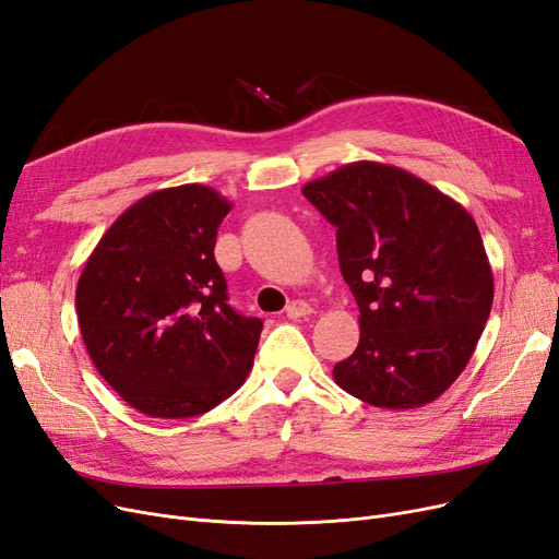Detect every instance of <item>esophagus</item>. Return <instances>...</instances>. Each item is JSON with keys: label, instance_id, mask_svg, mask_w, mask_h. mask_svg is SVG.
Segmentation results:
<instances>
[{"label": "esophagus", "instance_id": "esophagus-1", "mask_svg": "<svg viewBox=\"0 0 559 559\" xmlns=\"http://www.w3.org/2000/svg\"><path fill=\"white\" fill-rule=\"evenodd\" d=\"M312 308L308 306L306 300H292L289 306H286V317L289 319H298V317H310Z\"/></svg>", "mask_w": 559, "mask_h": 559}]
</instances>
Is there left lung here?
I'll use <instances>...</instances> for the list:
<instances>
[{"mask_svg": "<svg viewBox=\"0 0 559 559\" xmlns=\"http://www.w3.org/2000/svg\"><path fill=\"white\" fill-rule=\"evenodd\" d=\"M337 228L359 306V345L335 384L376 408L411 411L462 376L492 310L495 277L473 216L394 165L359 160L302 186Z\"/></svg>", "mask_w": 559, "mask_h": 559, "instance_id": "obj_1", "label": "left lung"}]
</instances>
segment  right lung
Instances as JSON below:
<instances>
[{
    "mask_svg": "<svg viewBox=\"0 0 559 559\" xmlns=\"http://www.w3.org/2000/svg\"><path fill=\"white\" fill-rule=\"evenodd\" d=\"M230 202L183 183L144 195L97 242L76 284L95 368L134 411L186 419L245 384L263 321L228 306L214 259Z\"/></svg>",
    "mask_w": 559,
    "mask_h": 559,
    "instance_id": "obj_1",
    "label": "right lung"
}]
</instances>
